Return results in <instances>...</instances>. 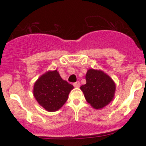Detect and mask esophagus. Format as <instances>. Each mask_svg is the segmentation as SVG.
Instances as JSON below:
<instances>
[{
	"mask_svg": "<svg viewBox=\"0 0 146 146\" xmlns=\"http://www.w3.org/2000/svg\"><path fill=\"white\" fill-rule=\"evenodd\" d=\"M73 86L75 87H76V88H79V87L80 86V82H75L73 84Z\"/></svg>",
	"mask_w": 146,
	"mask_h": 146,
	"instance_id": "1",
	"label": "esophagus"
}]
</instances>
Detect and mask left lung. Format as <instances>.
I'll return each mask as SVG.
<instances>
[{
    "label": "left lung",
    "mask_w": 146,
    "mask_h": 146,
    "mask_svg": "<svg viewBox=\"0 0 146 146\" xmlns=\"http://www.w3.org/2000/svg\"><path fill=\"white\" fill-rule=\"evenodd\" d=\"M86 84L80 86V89L93 108L101 109L113 100L116 86L104 72L90 68L86 73Z\"/></svg>",
    "instance_id": "obj_1"
}]
</instances>
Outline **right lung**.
<instances>
[{"mask_svg":"<svg viewBox=\"0 0 146 146\" xmlns=\"http://www.w3.org/2000/svg\"><path fill=\"white\" fill-rule=\"evenodd\" d=\"M73 88V85L62 80L55 70L40 77L34 84L33 92L41 106L47 111L54 112L64 104Z\"/></svg>","mask_w":146,"mask_h":146,"instance_id":"add662e5","label":"right lung"}]
</instances>
